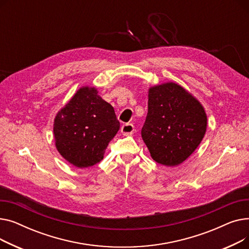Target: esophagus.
<instances>
[{
	"instance_id": "obj_1",
	"label": "esophagus",
	"mask_w": 249,
	"mask_h": 249,
	"mask_svg": "<svg viewBox=\"0 0 249 249\" xmlns=\"http://www.w3.org/2000/svg\"><path fill=\"white\" fill-rule=\"evenodd\" d=\"M121 132L125 136L132 135L134 133V126L131 123H126L121 127Z\"/></svg>"
}]
</instances>
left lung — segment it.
Listing matches in <instances>:
<instances>
[{
  "mask_svg": "<svg viewBox=\"0 0 249 249\" xmlns=\"http://www.w3.org/2000/svg\"><path fill=\"white\" fill-rule=\"evenodd\" d=\"M206 130L203 105L185 88L173 82L149 88L141 136L153 160L179 165L200 145Z\"/></svg>",
  "mask_w": 249,
  "mask_h": 249,
  "instance_id": "1",
  "label": "left lung"
}]
</instances>
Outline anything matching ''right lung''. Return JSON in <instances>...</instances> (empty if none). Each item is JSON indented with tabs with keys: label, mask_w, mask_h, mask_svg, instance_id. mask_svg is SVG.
<instances>
[{
	"label": "right lung",
	"mask_w": 249,
	"mask_h": 249,
	"mask_svg": "<svg viewBox=\"0 0 249 249\" xmlns=\"http://www.w3.org/2000/svg\"><path fill=\"white\" fill-rule=\"evenodd\" d=\"M98 93L95 87L80 88L54 118L55 147L78 168L101 161L120 128L114 108Z\"/></svg>",
	"instance_id": "obj_1"
}]
</instances>
